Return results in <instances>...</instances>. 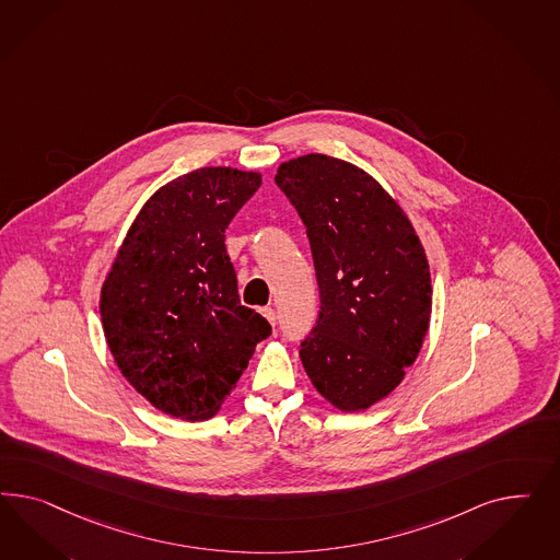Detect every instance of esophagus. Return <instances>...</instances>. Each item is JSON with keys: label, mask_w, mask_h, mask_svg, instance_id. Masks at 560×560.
<instances>
[{"label": "esophagus", "mask_w": 560, "mask_h": 560, "mask_svg": "<svg viewBox=\"0 0 560 560\" xmlns=\"http://www.w3.org/2000/svg\"><path fill=\"white\" fill-rule=\"evenodd\" d=\"M262 316L272 324V326H277V312H275V307H262Z\"/></svg>", "instance_id": "obj_1"}]
</instances>
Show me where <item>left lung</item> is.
<instances>
[{"mask_svg":"<svg viewBox=\"0 0 560 560\" xmlns=\"http://www.w3.org/2000/svg\"><path fill=\"white\" fill-rule=\"evenodd\" d=\"M275 183L304 221L320 293L300 347L305 373L340 410L372 407L402 382L429 328L423 246L390 195L342 160L310 153Z\"/></svg>","mask_w":560,"mask_h":560,"instance_id":"1","label":"left lung"}]
</instances>
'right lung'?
<instances>
[{
    "label": "right lung",
    "mask_w": 560,
    "mask_h": 560,
    "mask_svg": "<svg viewBox=\"0 0 560 560\" xmlns=\"http://www.w3.org/2000/svg\"><path fill=\"white\" fill-rule=\"evenodd\" d=\"M260 174L201 168L141 209L102 288V326L122 375L153 407L203 421L248 368L271 324L240 304L225 228Z\"/></svg>",
    "instance_id": "obj_1"
}]
</instances>
